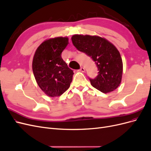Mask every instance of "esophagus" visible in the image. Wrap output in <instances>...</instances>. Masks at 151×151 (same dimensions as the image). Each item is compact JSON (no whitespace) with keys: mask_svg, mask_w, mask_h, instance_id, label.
I'll list each match as a JSON object with an SVG mask.
<instances>
[{"mask_svg":"<svg viewBox=\"0 0 151 151\" xmlns=\"http://www.w3.org/2000/svg\"><path fill=\"white\" fill-rule=\"evenodd\" d=\"M79 70H80L81 72H85V68H84V67H81Z\"/></svg>","mask_w":151,"mask_h":151,"instance_id":"34e87169","label":"esophagus"}]
</instances>
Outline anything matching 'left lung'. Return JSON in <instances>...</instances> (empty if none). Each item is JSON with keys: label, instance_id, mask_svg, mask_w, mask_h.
I'll return each mask as SVG.
<instances>
[{"label": "left lung", "instance_id": "obj_1", "mask_svg": "<svg viewBox=\"0 0 151 151\" xmlns=\"http://www.w3.org/2000/svg\"><path fill=\"white\" fill-rule=\"evenodd\" d=\"M71 39L75 47L92 58L98 68L97 77L90 79L91 85L104 93L115 90L122 82L123 62L115 45L96 35H74Z\"/></svg>", "mask_w": 151, "mask_h": 151}]
</instances>
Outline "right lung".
Here are the masks:
<instances>
[{
  "label": "right lung",
  "instance_id": "obj_1",
  "mask_svg": "<svg viewBox=\"0 0 151 151\" xmlns=\"http://www.w3.org/2000/svg\"><path fill=\"white\" fill-rule=\"evenodd\" d=\"M68 43V37L47 39L36 49L32 68L36 83L50 97L60 96L69 88L74 72L61 54Z\"/></svg>",
  "mask_w": 151,
  "mask_h": 151
}]
</instances>
